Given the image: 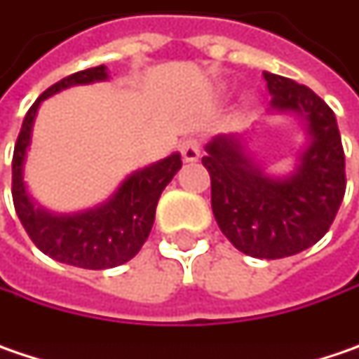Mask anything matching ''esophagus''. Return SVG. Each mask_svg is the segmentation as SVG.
<instances>
[{"label":"esophagus","mask_w":359,"mask_h":359,"mask_svg":"<svg viewBox=\"0 0 359 359\" xmlns=\"http://www.w3.org/2000/svg\"><path fill=\"white\" fill-rule=\"evenodd\" d=\"M180 151H182V159L186 163H194V161L200 159V142L196 139H186L180 144Z\"/></svg>","instance_id":"1"}]
</instances>
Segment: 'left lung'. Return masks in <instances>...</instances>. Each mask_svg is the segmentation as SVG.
Here are the masks:
<instances>
[{"instance_id":"left-lung-1","label":"left lung","mask_w":359,"mask_h":359,"mask_svg":"<svg viewBox=\"0 0 359 359\" xmlns=\"http://www.w3.org/2000/svg\"><path fill=\"white\" fill-rule=\"evenodd\" d=\"M268 114L302 122L304 144L286 175L268 173L251 151L255 128L218 135L202 159L210 173L212 212L222 235L245 255L280 259L315 245L329 231L346 194V157L333 110L306 86L264 71Z\"/></svg>"}]
</instances>
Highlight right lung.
Masks as SVG:
<instances>
[{
  "instance_id": "right-lung-1",
  "label": "right lung",
  "mask_w": 359,
  "mask_h": 359,
  "mask_svg": "<svg viewBox=\"0 0 359 359\" xmlns=\"http://www.w3.org/2000/svg\"><path fill=\"white\" fill-rule=\"evenodd\" d=\"M108 69L100 65L73 73L50 86L28 110L13 149V206L26 233L44 255L83 269L116 268L141 251L155 222L159 196L182 169V155L171 153L157 163L128 173L116 192L93 208L77 212H53L36 204L24 182V165L32 144V130L40 104L67 88L108 81Z\"/></svg>"
}]
</instances>
